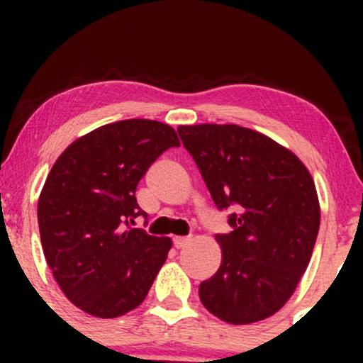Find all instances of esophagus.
<instances>
[{
  "label": "esophagus",
  "mask_w": 363,
  "mask_h": 363,
  "mask_svg": "<svg viewBox=\"0 0 363 363\" xmlns=\"http://www.w3.org/2000/svg\"><path fill=\"white\" fill-rule=\"evenodd\" d=\"M191 240H193L191 237H174V245H176L177 249H182V247H186Z\"/></svg>",
  "instance_id": "esophagus-1"
}]
</instances>
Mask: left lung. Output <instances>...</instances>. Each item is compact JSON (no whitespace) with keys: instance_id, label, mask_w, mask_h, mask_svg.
<instances>
[{"instance_id":"left-lung-1","label":"left lung","mask_w":363,"mask_h":363,"mask_svg":"<svg viewBox=\"0 0 363 363\" xmlns=\"http://www.w3.org/2000/svg\"><path fill=\"white\" fill-rule=\"evenodd\" d=\"M213 203L235 206L230 234L216 235L222 262L199 285V298L228 324L277 314L294 295L318 239L314 179L280 143L237 124L179 126Z\"/></svg>"}]
</instances>
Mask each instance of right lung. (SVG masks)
<instances>
[{
	"label": "right lung",
	"instance_id": "obj_1",
	"mask_svg": "<svg viewBox=\"0 0 363 363\" xmlns=\"http://www.w3.org/2000/svg\"><path fill=\"white\" fill-rule=\"evenodd\" d=\"M170 147L169 124L126 119L74 140L54 162L37 203L40 242L68 301L95 318L112 319L147 297L172 247L129 222L143 215L136 186Z\"/></svg>",
	"mask_w": 363,
	"mask_h": 363
}]
</instances>
